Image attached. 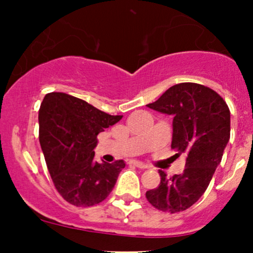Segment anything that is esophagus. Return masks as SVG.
Returning <instances> with one entry per match:
<instances>
[{
    "instance_id": "obj_1",
    "label": "esophagus",
    "mask_w": 253,
    "mask_h": 253,
    "mask_svg": "<svg viewBox=\"0 0 253 253\" xmlns=\"http://www.w3.org/2000/svg\"><path fill=\"white\" fill-rule=\"evenodd\" d=\"M131 164H133L134 167L139 168V169H148V167H147V165L144 164V163L137 162V160H132V162H131Z\"/></svg>"
}]
</instances>
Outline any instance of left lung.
Returning a JSON list of instances; mask_svg holds the SVG:
<instances>
[{"mask_svg":"<svg viewBox=\"0 0 253 253\" xmlns=\"http://www.w3.org/2000/svg\"><path fill=\"white\" fill-rule=\"evenodd\" d=\"M148 108L172 115L171 148L186 154L182 174L167 177L145 193L158 211L177 213L195 205L206 192L230 138V110L216 91L198 83L170 86Z\"/></svg>","mask_w":253,"mask_h":253,"instance_id":"left-lung-1","label":"left lung"}]
</instances>
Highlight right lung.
I'll use <instances>...</instances> for the list:
<instances>
[{"label": "right lung", "instance_id": "1", "mask_svg": "<svg viewBox=\"0 0 253 253\" xmlns=\"http://www.w3.org/2000/svg\"><path fill=\"white\" fill-rule=\"evenodd\" d=\"M121 119L70 94L45 95L39 110V141L53 185L68 203L91 207L110 195L126 164H99L94 148L96 136Z\"/></svg>", "mask_w": 253, "mask_h": 253}]
</instances>
